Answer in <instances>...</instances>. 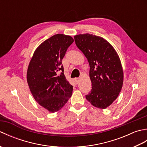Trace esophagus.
<instances>
[{"label":"esophagus","mask_w":147,"mask_h":147,"mask_svg":"<svg viewBox=\"0 0 147 147\" xmlns=\"http://www.w3.org/2000/svg\"><path fill=\"white\" fill-rule=\"evenodd\" d=\"M74 82H75L76 84H78L80 82V78H75L74 79Z\"/></svg>","instance_id":"34e87169"}]
</instances>
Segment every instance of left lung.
I'll return each mask as SVG.
<instances>
[{
  "mask_svg": "<svg viewBox=\"0 0 147 147\" xmlns=\"http://www.w3.org/2000/svg\"><path fill=\"white\" fill-rule=\"evenodd\" d=\"M77 47L90 65L92 90L86 98L102 109L117 98L123 83V71L116 51L107 40L88 33L74 36Z\"/></svg>",
  "mask_w": 147,
  "mask_h": 147,
  "instance_id": "8db88e82",
  "label": "left lung"
}]
</instances>
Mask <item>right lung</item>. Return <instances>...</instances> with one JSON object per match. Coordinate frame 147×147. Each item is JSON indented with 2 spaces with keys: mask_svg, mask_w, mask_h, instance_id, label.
Returning <instances> with one entry per match:
<instances>
[{
  "mask_svg": "<svg viewBox=\"0 0 147 147\" xmlns=\"http://www.w3.org/2000/svg\"><path fill=\"white\" fill-rule=\"evenodd\" d=\"M73 42L63 34L51 36L35 50L28 68L27 82L34 98L51 112L60 110L72 95L62 60Z\"/></svg>",
  "mask_w": 147,
  "mask_h": 147,
  "instance_id": "1",
  "label": "right lung"
}]
</instances>
